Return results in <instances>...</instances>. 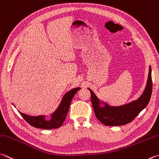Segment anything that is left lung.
Instances as JSON below:
<instances>
[{"label": "left lung", "instance_id": "obj_1", "mask_svg": "<svg viewBox=\"0 0 159 159\" xmlns=\"http://www.w3.org/2000/svg\"><path fill=\"white\" fill-rule=\"evenodd\" d=\"M91 102L95 115L101 122L106 126H122L130 123L136 117L149 102L152 92V68L149 66L148 79L143 94L138 99L126 104L118 106H110L99 99L91 89Z\"/></svg>", "mask_w": 159, "mask_h": 159}]
</instances>
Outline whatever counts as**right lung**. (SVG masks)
I'll use <instances>...</instances> for the list:
<instances>
[{
	"label": "right lung",
	"instance_id": "add662e5",
	"mask_svg": "<svg viewBox=\"0 0 159 159\" xmlns=\"http://www.w3.org/2000/svg\"><path fill=\"white\" fill-rule=\"evenodd\" d=\"M79 89H80V88H75L67 92L63 96L61 102H60L56 111L53 113L49 115V120H47V118H46L47 117V115L33 116V115L23 113V112L19 111V112L28 124H30L31 126L35 128L42 129H53L59 128L62 125L66 117H67L72 99H73L75 94ZM14 106L15 107L14 105Z\"/></svg>",
	"mask_w": 159,
	"mask_h": 159
}]
</instances>
